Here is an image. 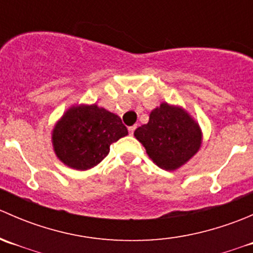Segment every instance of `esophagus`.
Here are the masks:
<instances>
[{
	"label": "esophagus",
	"instance_id": "34e87169",
	"mask_svg": "<svg viewBox=\"0 0 253 253\" xmlns=\"http://www.w3.org/2000/svg\"><path fill=\"white\" fill-rule=\"evenodd\" d=\"M136 125H133V126H129L128 127V131H129V134H133V132H134V129H136Z\"/></svg>",
	"mask_w": 253,
	"mask_h": 253
}]
</instances>
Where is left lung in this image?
<instances>
[{
    "label": "left lung",
    "mask_w": 253,
    "mask_h": 253,
    "mask_svg": "<svg viewBox=\"0 0 253 253\" xmlns=\"http://www.w3.org/2000/svg\"><path fill=\"white\" fill-rule=\"evenodd\" d=\"M148 155L159 168L175 170L185 164L201 147L198 125L182 109L163 103L152 111L149 122L134 131Z\"/></svg>",
    "instance_id": "1"
}]
</instances>
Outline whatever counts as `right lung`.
I'll return each mask as SVG.
<instances>
[{
	"label": "right lung",
	"mask_w": 253,
	"mask_h": 253,
	"mask_svg": "<svg viewBox=\"0 0 253 253\" xmlns=\"http://www.w3.org/2000/svg\"><path fill=\"white\" fill-rule=\"evenodd\" d=\"M128 134L117 115L96 105L70 109L56 125L52 134L55 153L66 165L86 170L98 165L110 145Z\"/></svg>",
	"instance_id": "obj_1"
}]
</instances>
